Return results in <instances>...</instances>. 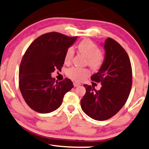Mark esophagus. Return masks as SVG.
<instances>
[{"label": "esophagus", "mask_w": 149, "mask_h": 149, "mask_svg": "<svg viewBox=\"0 0 149 149\" xmlns=\"http://www.w3.org/2000/svg\"><path fill=\"white\" fill-rule=\"evenodd\" d=\"M73 85H74L75 87H77V86L81 85V84L79 83V82H73Z\"/></svg>", "instance_id": "1"}]
</instances>
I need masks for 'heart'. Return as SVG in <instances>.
Segmentation results:
<instances>
[{"mask_svg":"<svg viewBox=\"0 0 149 149\" xmlns=\"http://www.w3.org/2000/svg\"><path fill=\"white\" fill-rule=\"evenodd\" d=\"M78 49L80 54L87 58V63L93 69H97L101 67L104 61V56L99 52V48L91 40L84 39L79 43ZM74 50L69 47L65 54V61L66 63H70L73 57ZM69 78L76 81H81L85 79L89 75V71L86 69L71 67L67 71Z\"/></svg>","mask_w":149,"mask_h":149,"instance_id":"obj_1","label":"heart"}]
</instances>
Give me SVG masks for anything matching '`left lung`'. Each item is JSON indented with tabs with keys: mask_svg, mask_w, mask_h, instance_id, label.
<instances>
[{
	"mask_svg": "<svg viewBox=\"0 0 149 149\" xmlns=\"http://www.w3.org/2000/svg\"><path fill=\"white\" fill-rule=\"evenodd\" d=\"M104 60L98 72L91 77L100 82L97 91L94 86L84 84L86 93L81 99L82 111L99 121L115 116L127 102L132 86V69L127 53L118 42L108 38L104 42Z\"/></svg>",
	"mask_w": 149,
	"mask_h": 149,
	"instance_id": "8db88e82",
	"label": "left lung"
}]
</instances>
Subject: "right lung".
<instances>
[{"mask_svg":"<svg viewBox=\"0 0 149 149\" xmlns=\"http://www.w3.org/2000/svg\"><path fill=\"white\" fill-rule=\"evenodd\" d=\"M78 37L58 32L37 38L24 53L19 69V88L28 106L35 111L48 113L58 109L65 93L73 87L69 78L58 82L52 77L61 69L67 51Z\"/></svg>","mask_w":149,"mask_h":149,"instance_id":"add662e5","label":"right lung"}]
</instances>
